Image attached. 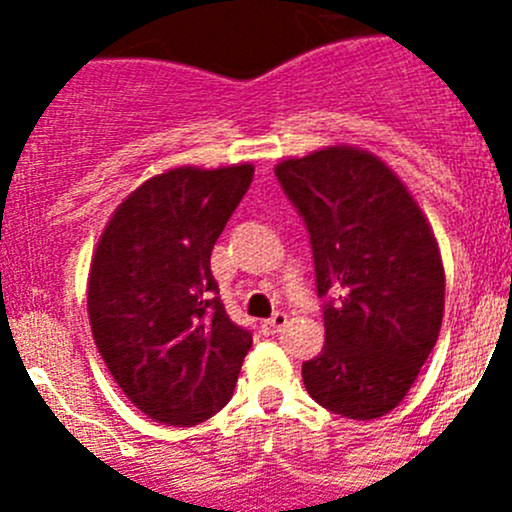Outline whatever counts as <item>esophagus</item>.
Instances as JSON below:
<instances>
[{
	"label": "esophagus",
	"mask_w": 512,
	"mask_h": 512,
	"mask_svg": "<svg viewBox=\"0 0 512 512\" xmlns=\"http://www.w3.org/2000/svg\"><path fill=\"white\" fill-rule=\"evenodd\" d=\"M285 327H287V314H282V312L272 314L270 319H265V322H262V332L265 334H277V332H282Z\"/></svg>",
	"instance_id": "34e87169"
}]
</instances>
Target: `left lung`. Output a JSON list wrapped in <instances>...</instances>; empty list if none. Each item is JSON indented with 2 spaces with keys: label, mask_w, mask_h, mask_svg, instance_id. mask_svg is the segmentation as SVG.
<instances>
[{
  "label": "left lung",
  "mask_w": 512,
  "mask_h": 512,
  "mask_svg": "<svg viewBox=\"0 0 512 512\" xmlns=\"http://www.w3.org/2000/svg\"><path fill=\"white\" fill-rule=\"evenodd\" d=\"M304 218L324 307V349L302 364L309 396L371 421L404 401L436 347L446 302L441 250L404 180L379 156L327 146L275 165Z\"/></svg>",
  "instance_id": "8db88e82"
}]
</instances>
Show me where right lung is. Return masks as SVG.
I'll return each instance as SVG.
<instances>
[{"label":"right lung","instance_id":"obj_1","mask_svg":"<svg viewBox=\"0 0 512 512\" xmlns=\"http://www.w3.org/2000/svg\"><path fill=\"white\" fill-rule=\"evenodd\" d=\"M252 175L250 163L153 175L113 210L91 257L86 307L98 352L128 401L165 426L218 414L252 347L210 272Z\"/></svg>","mask_w":512,"mask_h":512}]
</instances>
